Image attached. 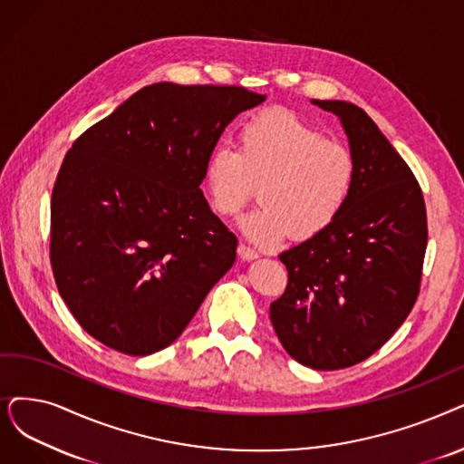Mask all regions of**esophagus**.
<instances>
[{
  "mask_svg": "<svg viewBox=\"0 0 464 464\" xmlns=\"http://www.w3.org/2000/svg\"><path fill=\"white\" fill-rule=\"evenodd\" d=\"M237 253H239V256L244 258V261H251V258L258 256V251L255 247L247 246V244H239L237 246Z\"/></svg>",
  "mask_w": 464,
  "mask_h": 464,
  "instance_id": "esophagus-1",
  "label": "esophagus"
}]
</instances>
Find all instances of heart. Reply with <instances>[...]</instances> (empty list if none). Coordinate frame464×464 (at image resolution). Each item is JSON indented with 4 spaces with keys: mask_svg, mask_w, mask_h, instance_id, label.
<instances>
[{
    "mask_svg": "<svg viewBox=\"0 0 464 464\" xmlns=\"http://www.w3.org/2000/svg\"><path fill=\"white\" fill-rule=\"evenodd\" d=\"M354 182L350 148L285 110L246 121L237 150L217 146L206 163L208 196L220 217L242 213L258 187V208L242 227L255 242L268 246L289 232L296 239L324 232L346 208Z\"/></svg>",
    "mask_w": 464,
    "mask_h": 464,
    "instance_id": "b5f03b06",
    "label": "heart"
}]
</instances>
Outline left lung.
<instances>
[{"instance_id":"1","label":"left lung","mask_w":464,"mask_h":464,"mask_svg":"<svg viewBox=\"0 0 464 464\" xmlns=\"http://www.w3.org/2000/svg\"><path fill=\"white\" fill-rule=\"evenodd\" d=\"M314 104L341 118L356 182L324 232L280 255L287 287L270 304V320L293 360L333 372L375 354L410 316L429 225L413 171L365 110L344 101Z\"/></svg>"}]
</instances>
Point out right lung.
I'll return each mask as SVG.
<instances>
[{"mask_svg":"<svg viewBox=\"0 0 464 464\" xmlns=\"http://www.w3.org/2000/svg\"><path fill=\"white\" fill-rule=\"evenodd\" d=\"M266 95L142 87L83 131L51 196V266L72 316L129 356L169 346L236 261L199 184L225 127Z\"/></svg>","mask_w":464,"mask_h":464,"instance_id":"1","label":"right lung"}]
</instances>
